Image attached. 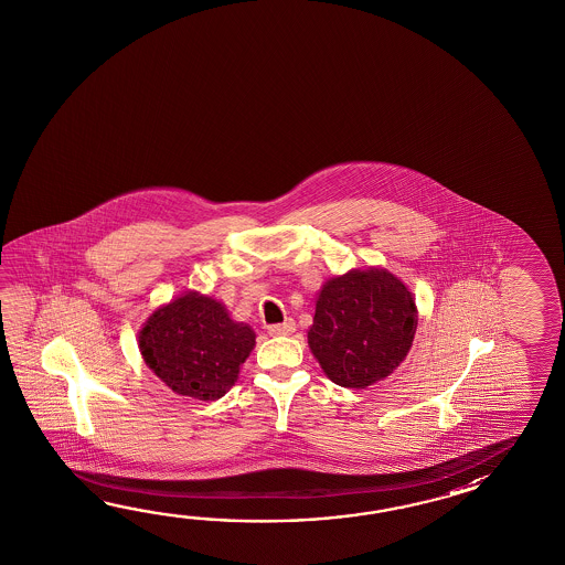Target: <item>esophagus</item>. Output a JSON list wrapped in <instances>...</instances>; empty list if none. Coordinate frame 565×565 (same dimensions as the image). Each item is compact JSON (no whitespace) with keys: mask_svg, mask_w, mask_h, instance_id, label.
Listing matches in <instances>:
<instances>
[{"mask_svg":"<svg viewBox=\"0 0 565 565\" xmlns=\"http://www.w3.org/2000/svg\"><path fill=\"white\" fill-rule=\"evenodd\" d=\"M268 333L270 335H290V333H295V321L287 319L285 323L270 324Z\"/></svg>","mask_w":565,"mask_h":565,"instance_id":"1","label":"esophagus"}]
</instances>
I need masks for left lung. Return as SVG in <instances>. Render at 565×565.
<instances>
[{
  "label": "left lung",
  "instance_id": "8db88e82",
  "mask_svg": "<svg viewBox=\"0 0 565 565\" xmlns=\"http://www.w3.org/2000/svg\"><path fill=\"white\" fill-rule=\"evenodd\" d=\"M418 324L408 288L387 270H351L319 292L309 348L333 384L367 387L408 355Z\"/></svg>",
  "mask_w": 565,
  "mask_h": 565
}]
</instances>
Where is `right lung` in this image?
I'll return each instance as SVG.
<instances>
[{
    "instance_id": "add662e5",
    "label": "right lung",
    "mask_w": 565,
    "mask_h": 565,
    "mask_svg": "<svg viewBox=\"0 0 565 565\" xmlns=\"http://www.w3.org/2000/svg\"><path fill=\"white\" fill-rule=\"evenodd\" d=\"M254 337L217 300L190 292L147 319L139 349L149 370L175 394L217 399L238 380Z\"/></svg>"
}]
</instances>
